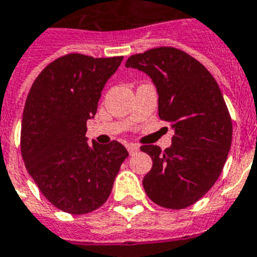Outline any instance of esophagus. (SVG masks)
Wrapping results in <instances>:
<instances>
[{
  "label": "esophagus",
  "mask_w": 257,
  "mask_h": 257,
  "mask_svg": "<svg viewBox=\"0 0 257 257\" xmlns=\"http://www.w3.org/2000/svg\"><path fill=\"white\" fill-rule=\"evenodd\" d=\"M126 149H128V152L131 154H135V153H137V152H139V145H136V144H128V145H126Z\"/></svg>",
  "instance_id": "esophagus-1"
}]
</instances>
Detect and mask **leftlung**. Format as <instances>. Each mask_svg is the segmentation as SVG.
I'll return each instance as SVG.
<instances>
[{
    "label": "left lung",
    "mask_w": 257,
    "mask_h": 257,
    "mask_svg": "<svg viewBox=\"0 0 257 257\" xmlns=\"http://www.w3.org/2000/svg\"><path fill=\"white\" fill-rule=\"evenodd\" d=\"M125 67L144 71L158 92V116L174 129L172 147L143 145L153 166L144 177L148 197L181 210L214 186L232 141V120L218 83L201 62L176 47L129 56Z\"/></svg>",
    "instance_id": "8db88e82"
}]
</instances>
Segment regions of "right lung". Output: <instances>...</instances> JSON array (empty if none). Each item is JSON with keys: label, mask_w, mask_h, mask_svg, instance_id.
Wrapping results in <instances>:
<instances>
[{"label": "right lung", "mask_w": 257, "mask_h": 257, "mask_svg": "<svg viewBox=\"0 0 257 257\" xmlns=\"http://www.w3.org/2000/svg\"><path fill=\"white\" fill-rule=\"evenodd\" d=\"M122 56L67 54L46 66L27 95L21 153L41 193L62 211L81 215L103 206L129 156L121 144L87 143V120Z\"/></svg>", "instance_id": "obj_1"}]
</instances>
